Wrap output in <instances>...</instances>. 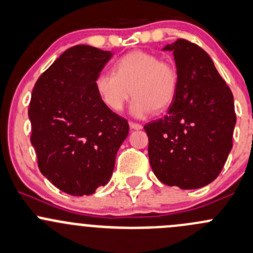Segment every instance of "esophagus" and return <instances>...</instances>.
I'll list each match as a JSON object with an SVG mask.
<instances>
[{"instance_id":"esophagus-1","label":"esophagus","mask_w":253,"mask_h":253,"mask_svg":"<svg viewBox=\"0 0 253 253\" xmlns=\"http://www.w3.org/2000/svg\"><path fill=\"white\" fill-rule=\"evenodd\" d=\"M129 126H130V129H131V130H140V129H142V126H141V124L132 123V122H130Z\"/></svg>"}]
</instances>
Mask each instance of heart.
<instances>
[{"label":"heart","instance_id":"1","mask_svg":"<svg viewBox=\"0 0 253 253\" xmlns=\"http://www.w3.org/2000/svg\"><path fill=\"white\" fill-rule=\"evenodd\" d=\"M178 74L173 64L151 52H127L116 61L113 72L102 71L94 81L99 98L113 112H121L132 94L130 112L145 118L152 112H164L173 102Z\"/></svg>","mask_w":253,"mask_h":253}]
</instances>
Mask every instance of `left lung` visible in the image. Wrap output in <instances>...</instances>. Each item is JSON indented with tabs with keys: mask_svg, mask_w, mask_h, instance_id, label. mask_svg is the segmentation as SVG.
Wrapping results in <instances>:
<instances>
[{
	"mask_svg": "<svg viewBox=\"0 0 253 253\" xmlns=\"http://www.w3.org/2000/svg\"><path fill=\"white\" fill-rule=\"evenodd\" d=\"M173 52L178 84L166 116L144 126L155 176L167 186L196 189L214 181L232 149L234 96L208 54L177 39Z\"/></svg>",
	"mask_w": 253,
	"mask_h": 253,
	"instance_id": "8db88e82",
	"label": "left lung"
}]
</instances>
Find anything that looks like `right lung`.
Segmentation results:
<instances>
[{
  "label": "right lung",
  "instance_id": "1",
  "mask_svg": "<svg viewBox=\"0 0 253 253\" xmlns=\"http://www.w3.org/2000/svg\"><path fill=\"white\" fill-rule=\"evenodd\" d=\"M89 45L60 55L34 84L28 116L41 172L60 191L89 196L111 179L126 119L99 98L94 81L112 57Z\"/></svg>",
  "mask_w": 253,
  "mask_h": 253
}]
</instances>
